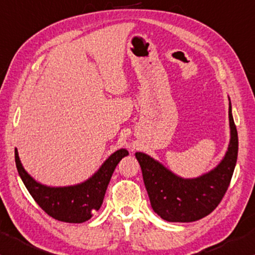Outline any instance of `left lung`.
<instances>
[{
	"instance_id": "8db88e82",
	"label": "left lung",
	"mask_w": 255,
	"mask_h": 255,
	"mask_svg": "<svg viewBox=\"0 0 255 255\" xmlns=\"http://www.w3.org/2000/svg\"><path fill=\"white\" fill-rule=\"evenodd\" d=\"M230 100V98H229ZM230 143L222 161L211 170L195 178H183L144 152H135L151 208L162 219L190 223L204 218L225 195L238 157V133L229 103Z\"/></svg>"
}]
</instances>
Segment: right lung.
<instances>
[{
	"mask_svg": "<svg viewBox=\"0 0 255 255\" xmlns=\"http://www.w3.org/2000/svg\"><path fill=\"white\" fill-rule=\"evenodd\" d=\"M129 152L127 149L114 151L86 181L67 186H49L37 182L28 174L15 148L17 171L37 204L52 218L65 223L80 224L92 218L101 208L108 183L118 163Z\"/></svg>",
	"mask_w": 255,
	"mask_h": 255,
	"instance_id": "obj_1",
	"label": "right lung"
}]
</instances>
